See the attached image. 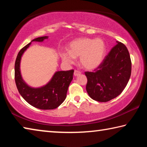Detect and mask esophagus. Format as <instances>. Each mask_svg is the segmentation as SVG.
Instances as JSON below:
<instances>
[{
    "label": "esophagus",
    "mask_w": 147,
    "mask_h": 147,
    "mask_svg": "<svg viewBox=\"0 0 147 147\" xmlns=\"http://www.w3.org/2000/svg\"><path fill=\"white\" fill-rule=\"evenodd\" d=\"M80 74H81L80 72L78 71H77V70H75V71H74V75L75 76H78V75H80Z\"/></svg>",
    "instance_id": "esophagus-1"
}]
</instances>
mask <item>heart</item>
Masks as SVG:
<instances>
[{
    "instance_id": "1",
    "label": "heart",
    "mask_w": 147,
    "mask_h": 147,
    "mask_svg": "<svg viewBox=\"0 0 147 147\" xmlns=\"http://www.w3.org/2000/svg\"><path fill=\"white\" fill-rule=\"evenodd\" d=\"M106 53V45L101 38H80L72 41L69 45V51H61V59L67 63H73L75 58L80 57L82 67L94 70L100 65Z\"/></svg>"
}]
</instances>
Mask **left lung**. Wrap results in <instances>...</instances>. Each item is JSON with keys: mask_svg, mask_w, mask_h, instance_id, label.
Returning <instances> with one entry per match:
<instances>
[{"mask_svg": "<svg viewBox=\"0 0 147 147\" xmlns=\"http://www.w3.org/2000/svg\"><path fill=\"white\" fill-rule=\"evenodd\" d=\"M117 44L94 72H86V91L93 100L106 102L119 96L130 78L131 63L126 47Z\"/></svg>", "mask_w": 147, "mask_h": 147, "instance_id": "1", "label": "left lung"}]
</instances>
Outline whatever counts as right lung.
Wrapping results in <instances>:
<instances>
[{
	"label": "right lung",
	"mask_w": 147,
	"mask_h": 147,
	"mask_svg": "<svg viewBox=\"0 0 147 147\" xmlns=\"http://www.w3.org/2000/svg\"><path fill=\"white\" fill-rule=\"evenodd\" d=\"M48 38L43 36L33 39L19 51L15 63V80L20 94L31 106L40 109H53L63 103L74 73L73 70L56 71L48 83L39 88H32L24 82L20 69L24 53L32 42H43Z\"/></svg>",
	"instance_id": "obj_1"
}]
</instances>
